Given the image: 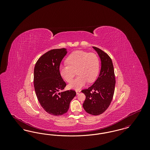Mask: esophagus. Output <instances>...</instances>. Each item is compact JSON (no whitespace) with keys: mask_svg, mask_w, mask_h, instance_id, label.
Segmentation results:
<instances>
[{"mask_svg":"<svg viewBox=\"0 0 150 150\" xmlns=\"http://www.w3.org/2000/svg\"><path fill=\"white\" fill-rule=\"evenodd\" d=\"M76 92L77 94H79L80 93V90H76Z\"/></svg>","mask_w":150,"mask_h":150,"instance_id":"34e87169","label":"esophagus"}]
</instances>
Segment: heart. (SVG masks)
I'll use <instances>...</instances> for the list:
<instances>
[{
  "mask_svg": "<svg viewBox=\"0 0 150 150\" xmlns=\"http://www.w3.org/2000/svg\"><path fill=\"white\" fill-rule=\"evenodd\" d=\"M67 64L61 66L59 72L64 80L70 82L75 74L78 75L69 84V88L79 89L86 85L87 81L92 83L100 71V59L94 53L76 50L66 58Z\"/></svg>",
  "mask_w": 150,
  "mask_h": 150,
  "instance_id": "1",
  "label": "heart"
}]
</instances>
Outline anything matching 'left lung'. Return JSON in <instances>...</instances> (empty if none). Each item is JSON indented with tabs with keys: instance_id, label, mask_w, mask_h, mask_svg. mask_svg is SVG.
<instances>
[{
	"instance_id": "left-lung-1",
	"label": "left lung",
	"mask_w": 150,
	"mask_h": 150,
	"mask_svg": "<svg viewBox=\"0 0 150 150\" xmlns=\"http://www.w3.org/2000/svg\"><path fill=\"white\" fill-rule=\"evenodd\" d=\"M93 48L100 58L101 69L98 78L93 85L81 91L86 96L83 106L87 113L99 115L107 110L112 100L116 80L111 58L100 48Z\"/></svg>"
}]
</instances>
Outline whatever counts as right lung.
Segmentation results:
<instances>
[{"mask_svg":"<svg viewBox=\"0 0 150 150\" xmlns=\"http://www.w3.org/2000/svg\"><path fill=\"white\" fill-rule=\"evenodd\" d=\"M66 49L52 50L44 53L36 63L34 85L40 105L48 114L60 116L66 113L76 93L74 90L61 92L66 86L59 72V66Z\"/></svg>","mask_w":150,"mask_h":150,"instance_id":"add662e5","label":"right lung"}]
</instances>
